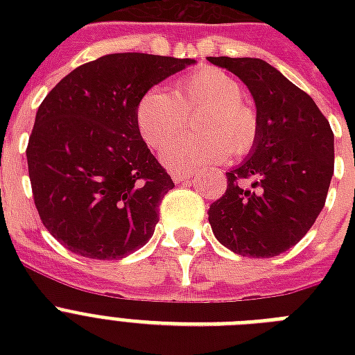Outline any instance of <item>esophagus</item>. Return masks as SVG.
<instances>
[{
    "instance_id": "obj_1",
    "label": "esophagus",
    "mask_w": 355,
    "mask_h": 355,
    "mask_svg": "<svg viewBox=\"0 0 355 355\" xmlns=\"http://www.w3.org/2000/svg\"><path fill=\"white\" fill-rule=\"evenodd\" d=\"M193 177H195L193 171H178V169L171 171V178L175 180V182H178V180H188V178H193Z\"/></svg>"
}]
</instances>
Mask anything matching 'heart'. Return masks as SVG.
<instances>
[{"instance_id": "1", "label": "heart", "mask_w": 355, "mask_h": 355, "mask_svg": "<svg viewBox=\"0 0 355 355\" xmlns=\"http://www.w3.org/2000/svg\"><path fill=\"white\" fill-rule=\"evenodd\" d=\"M241 85L217 68H200L177 80L171 92L150 88L136 107V127L150 149H162L187 122V116L206 110L198 122L205 135H187L162 150V162L171 169L225 160L247 153L256 138V114L243 101Z\"/></svg>"}]
</instances>
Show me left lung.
<instances>
[{"mask_svg": "<svg viewBox=\"0 0 355 355\" xmlns=\"http://www.w3.org/2000/svg\"><path fill=\"white\" fill-rule=\"evenodd\" d=\"M245 83L256 105V138L227 173L208 210L217 241L239 256L272 258L297 245L324 208L334 175V132L311 97L261 58L208 57ZM252 178L253 189L242 186Z\"/></svg>", "mask_w": 355, "mask_h": 355, "instance_id": "1", "label": "left lung"}]
</instances>
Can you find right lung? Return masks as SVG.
Wrapping results in <instances>:
<instances>
[{"label":"right lung","instance_id":"right-lung-1","mask_svg":"<svg viewBox=\"0 0 355 355\" xmlns=\"http://www.w3.org/2000/svg\"><path fill=\"white\" fill-rule=\"evenodd\" d=\"M193 58L114 53L68 73L42 101L27 145L44 227L71 252L119 259L144 247L175 188L136 127L145 92Z\"/></svg>","mask_w":355,"mask_h":355}]
</instances>
